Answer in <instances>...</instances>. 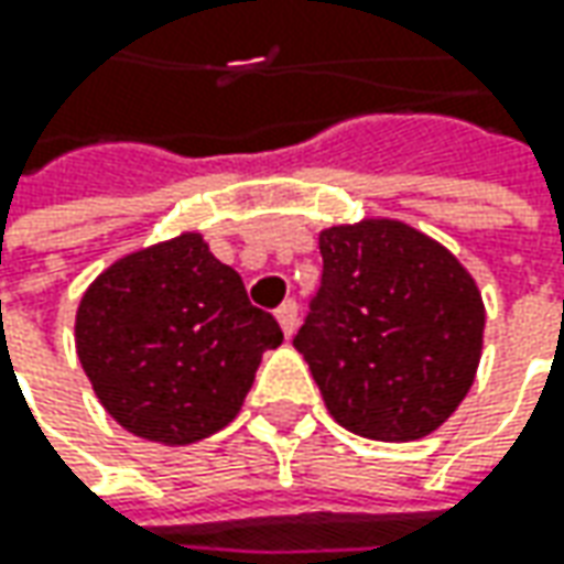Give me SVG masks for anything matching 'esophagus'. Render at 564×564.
I'll list each match as a JSON object with an SVG mask.
<instances>
[{"instance_id": "esophagus-1", "label": "esophagus", "mask_w": 564, "mask_h": 564, "mask_svg": "<svg viewBox=\"0 0 564 564\" xmlns=\"http://www.w3.org/2000/svg\"><path fill=\"white\" fill-rule=\"evenodd\" d=\"M275 319H279L282 333L292 338L294 326H297V304H294V301H285V304H279V311H275Z\"/></svg>"}]
</instances>
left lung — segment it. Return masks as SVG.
<instances>
[{
  "mask_svg": "<svg viewBox=\"0 0 564 564\" xmlns=\"http://www.w3.org/2000/svg\"><path fill=\"white\" fill-rule=\"evenodd\" d=\"M323 285L294 336L345 430L411 443L474 386L487 307L462 260L421 228L367 216L319 231Z\"/></svg>",
  "mask_w": 564,
  "mask_h": 564,
  "instance_id": "1",
  "label": "left lung"
}]
</instances>
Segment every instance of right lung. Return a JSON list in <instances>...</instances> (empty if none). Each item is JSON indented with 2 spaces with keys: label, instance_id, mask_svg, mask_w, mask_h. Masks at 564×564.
Returning a JSON list of instances; mask_svg holds the SVG:
<instances>
[{
  "label": "right lung",
  "instance_id": "obj_1",
  "mask_svg": "<svg viewBox=\"0 0 564 564\" xmlns=\"http://www.w3.org/2000/svg\"><path fill=\"white\" fill-rule=\"evenodd\" d=\"M282 329L241 275L182 231L112 260L80 294L75 351L99 404L147 443L191 445L238 417Z\"/></svg>",
  "mask_w": 564,
  "mask_h": 564
}]
</instances>
